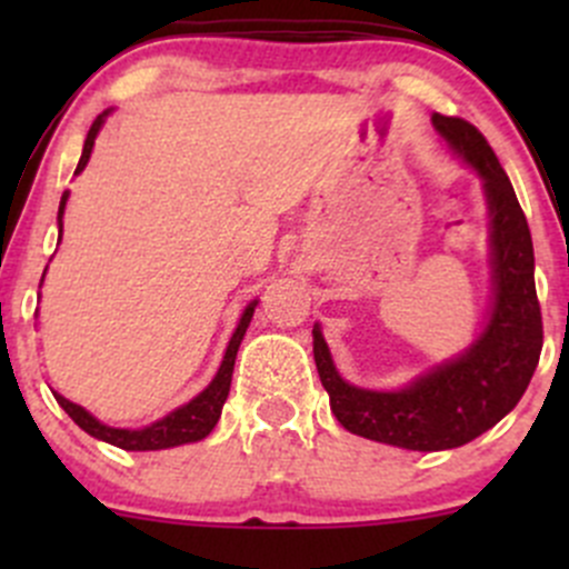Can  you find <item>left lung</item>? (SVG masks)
Instances as JSON below:
<instances>
[{
  "mask_svg": "<svg viewBox=\"0 0 569 569\" xmlns=\"http://www.w3.org/2000/svg\"><path fill=\"white\" fill-rule=\"evenodd\" d=\"M432 126L485 189L492 286L485 327L460 355L435 363L405 388L375 391L338 375L321 327L313 325V360L338 423L360 438L410 451L457 449L496 427L526 393L542 352L533 244L518 194L476 126L438 112Z\"/></svg>",
  "mask_w": 569,
  "mask_h": 569,
  "instance_id": "left-lung-1",
  "label": "left lung"
}]
</instances>
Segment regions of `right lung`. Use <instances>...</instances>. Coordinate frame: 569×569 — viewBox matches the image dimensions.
<instances>
[{
	"mask_svg": "<svg viewBox=\"0 0 569 569\" xmlns=\"http://www.w3.org/2000/svg\"><path fill=\"white\" fill-rule=\"evenodd\" d=\"M109 112H112V109L101 112L99 118L93 120V126H90L88 140H84V148H82V159H79L77 164V176L88 168L90 153H93V146H96V137H99L101 126H104ZM66 203H68V192H62L60 211H57L60 239H62V214H66ZM40 283H43V280H40ZM256 306L258 300H252L244 306L242 317L237 321V330H233L231 341H228L226 347V355H222V363L220 369H217L214 380L194 396V399H189L187 405L176 407L173 412H168L164 418L153 421L151 427H142V429L107 427V423H101L93 412L84 410L82 405H73L71 399H66V396L60 393H54L57 405H60L62 410L73 418V423H77L79 429H84L90 438L104 440V443L118 446V449L123 451H159V449H173V446H183V443H198V440H203L206 435L217 427V421H220L222 405H226L228 391H231V377H233V363H237L239 343H242L244 332H248L252 313H256Z\"/></svg>",
	"mask_w": 569,
	"mask_h": 569,
	"instance_id": "right-lung-1",
	"label": "right lung"
}]
</instances>
